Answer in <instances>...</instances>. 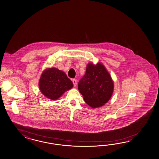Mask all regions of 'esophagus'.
Masks as SVG:
<instances>
[{
  "label": "esophagus",
  "mask_w": 159,
  "mask_h": 159,
  "mask_svg": "<svg viewBox=\"0 0 159 159\" xmlns=\"http://www.w3.org/2000/svg\"><path fill=\"white\" fill-rule=\"evenodd\" d=\"M72 82H73L74 87H76V85H77V81H76V79H73V80H72Z\"/></svg>",
  "instance_id": "34e87169"
}]
</instances>
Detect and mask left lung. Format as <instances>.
I'll use <instances>...</instances> for the list:
<instances>
[{
	"label": "left lung",
	"mask_w": 159,
	"mask_h": 159,
	"mask_svg": "<svg viewBox=\"0 0 159 159\" xmlns=\"http://www.w3.org/2000/svg\"><path fill=\"white\" fill-rule=\"evenodd\" d=\"M114 82L101 62H89L84 76L78 83V89L87 105L98 108L107 103L112 96Z\"/></svg>",
	"instance_id": "left-lung-1"
}]
</instances>
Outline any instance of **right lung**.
I'll return each instance as SVG.
<instances>
[{
	"instance_id": "right-lung-1",
	"label": "right lung",
	"mask_w": 159,
	"mask_h": 159,
	"mask_svg": "<svg viewBox=\"0 0 159 159\" xmlns=\"http://www.w3.org/2000/svg\"><path fill=\"white\" fill-rule=\"evenodd\" d=\"M39 89L47 98L56 101L74 84L62 70L56 68H47L43 71L39 83Z\"/></svg>"
}]
</instances>
